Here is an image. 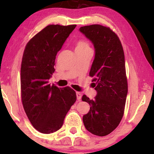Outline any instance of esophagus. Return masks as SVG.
Masks as SVG:
<instances>
[{
	"instance_id": "esophagus-1",
	"label": "esophagus",
	"mask_w": 154,
	"mask_h": 154,
	"mask_svg": "<svg viewBox=\"0 0 154 154\" xmlns=\"http://www.w3.org/2000/svg\"><path fill=\"white\" fill-rule=\"evenodd\" d=\"M81 97H82V94L81 93V92H76V97H77V100H81Z\"/></svg>"
}]
</instances>
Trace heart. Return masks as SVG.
I'll return each instance as SVG.
<instances>
[{
    "instance_id": "1",
    "label": "heart",
    "mask_w": 154,
    "mask_h": 154,
    "mask_svg": "<svg viewBox=\"0 0 154 154\" xmlns=\"http://www.w3.org/2000/svg\"><path fill=\"white\" fill-rule=\"evenodd\" d=\"M90 48L88 44L86 42L81 41L79 42L76 45V48Z\"/></svg>"
}]
</instances>
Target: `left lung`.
Segmentation results:
<instances>
[{
    "label": "left lung",
    "instance_id": "1",
    "mask_svg": "<svg viewBox=\"0 0 154 154\" xmlns=\"http://www.w3.org/2000/svg\"><path fill=\"white\" fill-rule=\"evenodd\" d=\"M79 31L94 46L89 74L94 78L92 81L97 91L94 100L82 97L90 106L83 121L92 134L106 136L119 125L125 109L128 82L123 49L119 37L109 27L93 24L82 26Z\"/></svg>",
    "mask_w": 154,
    "mask_h": 154
}]
</instances>
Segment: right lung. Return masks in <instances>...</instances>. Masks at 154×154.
Segmentation results:
<instances>
[{"label": "right lung", "mask_w": 154, "mask_h": 154, "mask_svg": "<svg viewBox=\"0 0 154 154\" xmlns=\"http://www.w3.org/2000/svg\"><path fill=\"white\" fill-rule=\"evenodd\" d=\"M75 26L48 25L24 49L21 66L22 101L31 123L41 133L60 130L76 100L75 92L71 88H57L49 83L57 54Z\"/></svg>", "instance_id": "add662e5"}]
</instances>
